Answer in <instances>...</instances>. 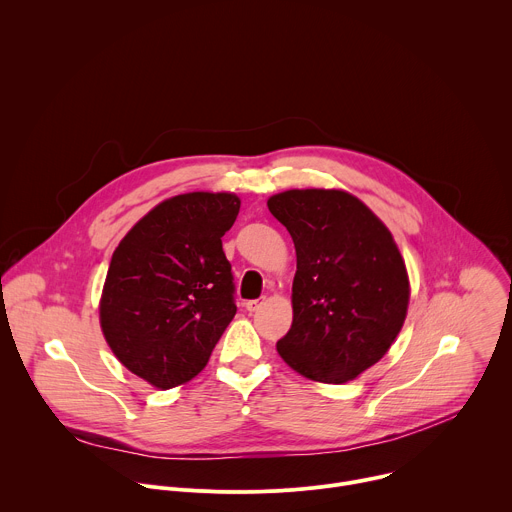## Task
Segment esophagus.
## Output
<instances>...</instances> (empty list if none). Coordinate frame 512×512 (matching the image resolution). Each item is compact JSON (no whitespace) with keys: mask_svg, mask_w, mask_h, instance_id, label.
I'll return each instance as SVG.
<instances>
[{"mask_svg":"<svg viewBox=\"0 0 512 512\" xmlns=\"http://www.w3.org/2000/svg\"><path fill=\"white\" fill-rule=\"evenodd\" d=\"M263 304H265V298H261V300H249V302L245 304V308H247L249 312H257Z\"/></svg>","mask_w":512,"mask_h":512,"instance_id":"1","label":"esophagus"}]
</instances>
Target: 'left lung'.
Wrapping results in <instances>:
<instances>
[{
	"instance_id": "8db88e82",
	"label": "left lung",
	"mask_w": 512,
	"mask_h": 512,
	"mask_svg": "<svg viewBox=\"0 0 512 512\" xmlns=\"http://www.w3.org/2000/svg\"><path fill=\"white\" fill-rule=\"evenodd\" d=\"M269 212L294 239V322L279 356L306 379L340 385L379 362L403 328L409 277L391 231L344 190H285Z\"/></svg>"
}]
</instances>
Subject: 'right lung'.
<instances>
[{"label": "right lung", "mask_w": 512, "mask_h": 512, "mask_svg": "<svg viewBox=\"0 0 512 512\" xmlns=\"http://www.w3.org/2000/svg\"><path fill=\"white\" fill-rule=\"evenodd\" d=\"M241 200L188 192L160 202L115 249L99 306L125 369L158 389L194 379L237 314L223 235Z\"/></svg>", "instance_id": "obj_1"}]
</instances>
